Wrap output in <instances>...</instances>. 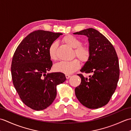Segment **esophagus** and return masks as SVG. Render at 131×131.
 Returning a JSON list of instances; mask_svg holds the SVG:
<instances>
[{
	"instance_id": "34e87169",
	"label": "esophagus",
	"mask_w": 131,
	"mask_h": 131,
	"mask_svg": "<svg viewBox=\"0 0 131 131\" xmlns=\"http://www.w3.org/2000/svg\"><path fill=\"white\" fill-rule=\"evenodd\" d=\"M65 77L66 78V79H69V78H70L71 75H69V74H66Z\"/></svg>"
}]
</instances>
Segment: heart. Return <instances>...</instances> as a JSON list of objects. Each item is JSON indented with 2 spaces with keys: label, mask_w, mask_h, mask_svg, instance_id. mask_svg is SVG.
<instances>
[{
  "label": "heart",
  "mask_w": 131,
  "mask_h": 131,
  "mask_svg": "<svg viewBox=\"0 0 131 131\" xmlns=\"http://www.w3.org/2000/svg\"><path fill=\"white\" fill-rule=\"evenodd\" d=\"M62 41L75 49V53L77 57L82 62H86L90 56V51L88 47L81 46L82 42L78 38L71 35H68L64 37ZM58 43L56 41L53 42L48 48L49 56L52 60H56L57 48ZM80 68V62L78 60L74 59L71 61H62L54 66V70L60 73L65 74H70L77 70Z\"/></svg>",
  "instance_id": "1"
}]
</instances>
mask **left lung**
Returning <instances> with one entry per match:
<instances>
[{"instance_id": "1", "label": "left lung", "mask_w": 131, "mask_h": 131, "mask_svg": "<svg viewBox=\"0 0 131 131\" xmlns=\"http://www.w3.org/2000/svg\"><path fill=\"white\" fill-rule=\"evenodd\" d=\"M87 36L90 56L80 71L92 73L88 78L78 74L81 83L75 89L78 100L89 108H97L109 102L119 78L118 57L109 40L97 30L89 28L74 33Z\"/></svg>"}]
</instances>
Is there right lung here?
Wrapping results in <instances>:
<instances>
[{
	"mask_svg": "<svg viewBox=\"0 0 131 131\" xmlns=\"http://www.w3.org/2000/svg\"><path fill=\"white\" fill-rule=\"evenodd\" d=\"M62 33L37 30L25 38L14 53L12 81L25 104L33 110L45 109L53 102L56 86L66 80L62 73H47L52 66L49 46Z\"/></svg>",
	"mask_w": 131,
	"mask_h": 131,
	"instance_id": "obj_1",
	"label": "right lung"
}]
</instances>
